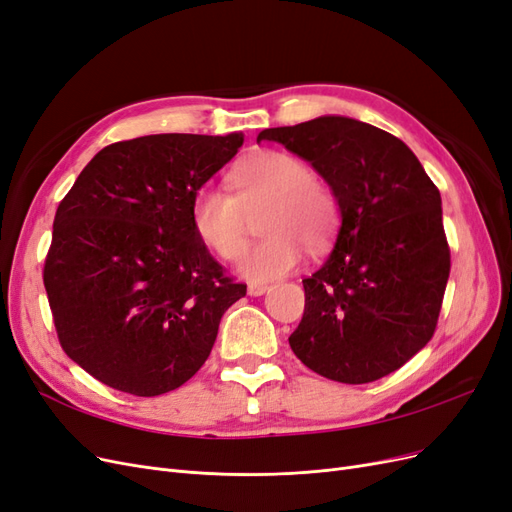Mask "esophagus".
Returning a JSON list of instances; mask_svg holds the SVG:
<instances>
[{
    "instance_id": "34e87169",
    "label": "esophagus",
    "mask_w": 512,
    "mask_h": 512,
    "mask_svg": "<svg viewBox=\"0 0 512 512\" xmlns=\"http://www.w3.org/2000/svg\"><path fill=\"white\" fill-rule=\"evenodd\" d=\"M267 290H269L267 284H250V286H247V294H250V297H260V294H265Z\"/></svg>"
}]
</instances>
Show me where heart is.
<instances>
[{
  "mask_svg": "<svg viewBox=\"0 0 512 512\" xmlns=\"http://www.w3.org/2000/svg\"><path fill=\"white\" fill-rule=\"evenodd\" d=\"M235 194L205 185L192 200V224L198 239L222 260H237L247 241V215L267 205L260 232L239 262L254 282L275 280L299 267L303 245L322 252L335 235L339 207L333 192L316 179L314 168L286 151H262L230 173Z\"/></svg>",
  "mask_w": 512,
  "mask_h": 512,
  "instance_id": "1",
  "label": "heart"
}]
</instances>
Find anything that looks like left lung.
I'll list each match as a JSON object with an SVG mask.
<instances>
[{"label": "left lung", "instance_id": "1", "mask_svg": "<svg viewBox=\"0 0 512 512\" xmlns=\"http://www.w3.org/2000/svg\"><path fill=\"white\" fill-rule=\"evenodd\" d=\"M331 185L342 213L335 250L303 280L305 312L288 337L316 374L367 384L427 346L451 273L440 190L397 136L348 117L269 128Z\"/></svg>", "mask_w": 512, "mask_h": 512}]
</instances>
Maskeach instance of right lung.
<instances>
[{"mask_svg":"<svg viewBox=\"0 0 512 512\" xmlns=\"http://www.w3.org/2000/svg\"><path fill=\"white\" fill-rule=\"evenodd\" d=\"M243 134H151L98 151L61 200L42 280L59 344L89 376L136 397L203 367L245 284L192 224L196 192Z\"/></svg>","mask_w":512,"mask_h":512,"instance_id":"1","label":"right lung"}]
</instances>
